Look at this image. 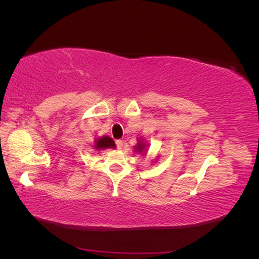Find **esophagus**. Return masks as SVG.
Returning a JSON list of instances; mask_svg holds the SVG:
<instances>
[{
    "instance_id": "34e87169",
    "label": "esophagus",
    "mask_w": 259,
    "mask_h": 259,
    "mask_svg": "<svg viewBox=\"0 0 259 259\" xmlns=\"http://www.w3.org/2000/svg\"><path fill=\"white\" fill-rule=\"evenodd\" d=\"M115 145H116V148L119 149V150H121V149L123 148V142H122V140H116Z\"/></svg>"
}]
</instances>
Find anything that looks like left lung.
Wrapping results in <instances>:
<instances>
[{
	"label": "left lung",
	"mask_w": 259,
	"mask_h": 259,
	"mask_svg": "<svg viewBox=\"0 0 259 259\" xmlns=\"http://www.w3.org/2000/svg\"><path fill=\"white\" fill-rule=\"evenodd\" d=\"M148 147H149V145L145 142L144 138L140 137V138L137 139V145L134 147L135 148V152L145 155L148 152Z\"/></svg>",
	"instance_id": "1"
}]
</instances>
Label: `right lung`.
Masks as SVG:
<instances>
[{
	"label": "right lung",
	"instance_id": "1",
	"mask_svg": "<svg viewBox=\"0 0 259 259\" xmlns=\"http://www.w3.org/2000/svg\"><path fill=\"white\" fill-rule=\"evenodd\" d=\"M115 147L116 146H115V143L113 142V139L109 136H103V137L96 138L95 144H94V148H95L96 150H104V149H108V148L114 149Z\"/></svg>",
	"mask_w": 259,
	"mask_h": 259
}]
</instances>
